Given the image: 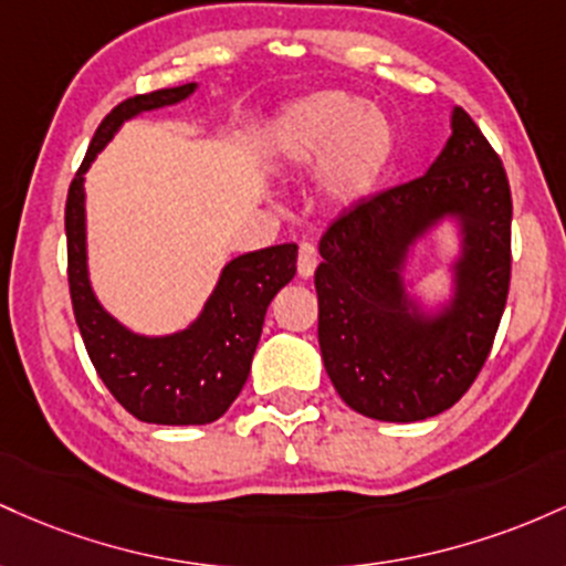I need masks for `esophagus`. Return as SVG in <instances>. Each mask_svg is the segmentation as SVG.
Listing matches in <instances>:
<instances>
[{
  "instance_id": "34e87169",
  "label": "esophagus",
  "mask_w": 566,
  "mask_h": 566,
  "mask_svg": "<svg viewBox=\"0 0 566 566\" xmlns=\"http://www.w3.org/2000/svg\"><path fill=\"white\" fill-rule=\"evenodd\" d=\"M317 266V251L313 243H302L300 245V262H296V270H300L302 277H313Z\"/></svg>"
}]
</instances>
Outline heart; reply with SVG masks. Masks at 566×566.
I'll return each mask as SVG.
<instances>
[{
  "label": "heart",
  "mask_w": 566,
  "mask_h": 566,
  "mask_svg": "<svg viewBox=\"0 0 566 566\" xmlns=\"http://www.w3.org/2000/svg\"><path fill=\"white\" fill-rule=\"evenodd\" d=\"M272 155L289 168H317V189L336 208L366 202L398 151L396 123L345 91H317L285 104L270 128Z\"/></svg>",
  "instance_id": "obj_1"
}]
</instances>
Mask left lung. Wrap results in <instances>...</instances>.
<instances>
[{
    "label": "left lung",
    "instance_id": "obj_1",
    "mask_svg": "<svg viewBox=\"0 0 566 566\" xmlns=\"http://www.w3.org/2000/svg\"><path fill=\"white\" fill-rule=\"evenodd\" d=\"M511 187L460 106L428 174L360 202L323 234L315 270L323 366L350 409L379 422L441 415L492 350L511 283ZM443 226L448 294L428 297L413 259Z\"/></svg>",
    "mask_w": 566,
    "mask_h": 566
}]
</instances>
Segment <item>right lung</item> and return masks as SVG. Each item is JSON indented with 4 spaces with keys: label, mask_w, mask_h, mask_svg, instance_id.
Instances as JSON below:
<instances>
[{
    "label": "right lung",
    "mask_w": 566,
    "mask_h": 566,
    "mask_svg": "<svg viewBox=\"0 0 566 566\" xmlns=\"http://www.w3.org/2000/svg\"><path fill=\"white\" fill-rule=\"evenodd\" d=\"M198 82L123 101L95 130L66 198L69 291L95 371L136 420L155 424L216 422L249 379L264 315L296 275V243L243 253L221 266L195 321L170 334L133 332L95 296L87 266L85 174L119 128L146 112L187 101Z\"/></svg>",
    "instance_id": "1"
}]
</instances>
